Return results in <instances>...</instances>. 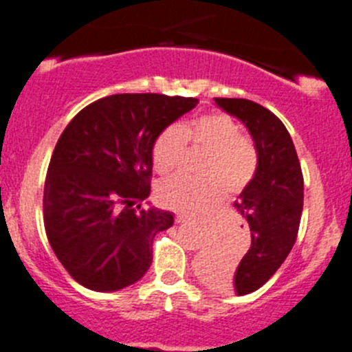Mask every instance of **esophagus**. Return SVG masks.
<instances>
[{"instance_id": "1", "label": "esophagus", "mask_w": 352, "mask_h": 352, "mask_svg": "<svg viewBox=\"0 0 352 352\" xmlns=\"http://www.w3.org/2000/svg\"><path fill=\"white\" fill-rule=\"evenodd\" d=\"M176 222L177 224H188V222H190V219H186L184 215H176Z\"/></svg>"}]
</instances>
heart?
<instances>
[{
	"label": "heart",
	"instance_id": "obj_1",
	"mask_svg": "<svg viewBox=\"0 0 352 352\" xmlns=\"http://www.w3.org/2000/svg\"><path fill=\"white\" fill-rule=\"evenodd\" d=\"M186 140L208 148L201 164L204 177L176 175L162 181L157 198L164 207L188 215L201 214L221 204L224 186L229 193H239L255 177L256 147L243 137L239 124L228 114L207 113L183 126L164 128L152 147V161L159 173H171L179 164Z\"/></svg>",
	"mask_w": 352,
	"mask_h": 352
}]
</instances>
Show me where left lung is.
<instances>
[{
  "mask_svg": "<svg viewBox=\"0 0 352 352\" xmlns=\"http://www.w3.org/2000/svg\"><path fill=\"white\" fill-rule=\"evenodd\" d=\"M214 100L248 128L258 168L234 204L250 226V250L236 269L226 265L219 253H208L201 274L214 287L243 296L260 289L293 250L305 186L293 138L276 114L248 99Z\"/></svg>",
  "mask_w": 352,
  "mask_h": 352,
  "instance_id": "1",
  "label": "left lung"
}]
</instances>
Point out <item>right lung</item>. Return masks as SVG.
<instances>
[{"instance_id":"right-lung-1","label":"right lung","mask_w":352,"mask_h":352,"mask_svg":"<svg viewBox=\"0 0 352 352\" xmlns=\"http://www.w3.org/2000/svg\"><path fill=\"white\" fill-rule=\"evenodd\" d=\"M195 97L114 94L83 107L59 137L44 184V228L54 255L83 287L124 289L145 276L171 212L134 208L151 195L152 147Z\"/></svg>"}]
</instances>
